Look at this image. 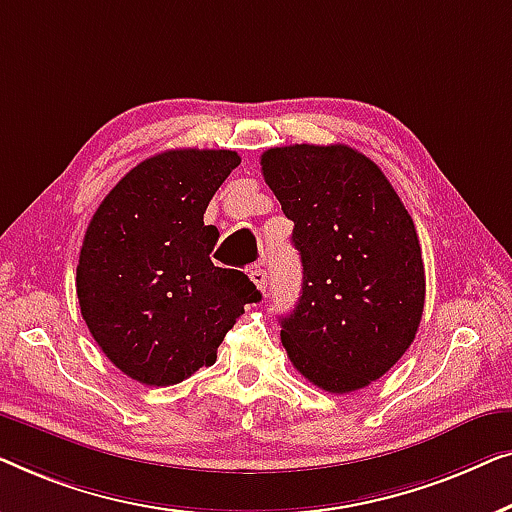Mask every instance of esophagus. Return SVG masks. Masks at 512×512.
Returning <instances> with one entry per match:
<instances>
[{"instance_id":"1","label":"esophagus","mask_w":512,"mask_h":512,"mask_svg":"<svg viewBox=\"0 0 512 512\" xmlns=\"http://www.w3.org/2000/svg\"><path fill=\"white\" fill-rule=\"evenodd\" d=\"M248 276L257 285V290H262V292L266 290V271L262 269V266H253V269L248 271Z\"/></svg>"}]
</instances>
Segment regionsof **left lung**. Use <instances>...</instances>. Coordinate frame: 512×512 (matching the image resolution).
I'll return each instance as SVG.
<instances>
[{"label": "left lung", "instance_id": "obj_1", "mask_svg": "<svg viewBox=\"0 0 512 512\" xmlns=\"http://www.w3.org/2000/svg\"><path fill=\"white\" fill-rule=\"evenodd\" d=\"M262 174L301 255L304 283L280 318L301 376L331 394L362 390L410 348L424 308L417 232L383 171L355 148H269Z\"/></svg>", "mask_w": 512, "mask_h": 512}]
</instances>
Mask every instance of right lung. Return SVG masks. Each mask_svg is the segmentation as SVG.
<instances>
[{
	"mask_svg": "<svg viewBox=\"0 0 512 512\" xmlns=\"http://www.w3.org/2000/svg\"><path fill=\"white\" fill-rule=\"evenodd\" d=\"M241 164L234 150L148 157L106 194L76 269L81 315L104 355L150 387L211 366L243 306L262 299L243 271L211 262L208 201Z\"/></svg>",
	"mask_w": 512,
	"mask_h": 512,
	"instance_id": "add662e5",
	"label": "right lung"
}]
</instances>
